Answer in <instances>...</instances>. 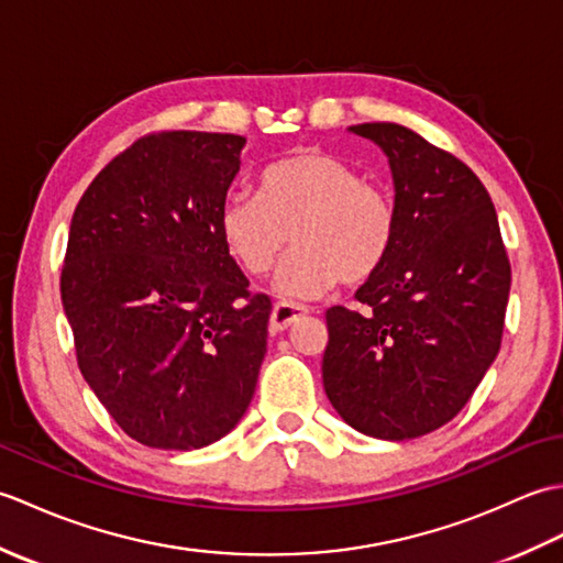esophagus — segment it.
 I'll list each match as a JSON object with an SVG mask.
<instances>
[{
	"label": "esophagus",
	"mask_w": 563,
	"mask_h": 563,
	"mask_svg": "<svg viewBox=\"0 0 563 563\" xmlns=\"http://www.w3.org/2000/svg\"><path fill=\"white\" fill-rule=\"evenodd\" d=\"M307 314H309L307 307L278 302V305L273 307V312H271V329L273 331H285V329H290L295 321H300Z\"/></svg>",
	"instance_id": "1"
}]
</instances>
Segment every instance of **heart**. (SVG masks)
Returning a JSON list of instances; mask_svg holds the SVG:
<instances>
[{
  "mask_svg": "<svg viewBox=\"0 0 563 563\" xmlns=\"http://www.w3.org/2000/svg\"><path fill=\"white\" fill-rule=\"evenodd\" d=\"M220 236L236 266L261 278L295 251L275 275L283 300H312L339 280L357 285L385 266L397 242V206L385 188L324 150H302L271 164L261 196L232 194L220 208Z\"/></svg>",
  "mask_w": 563,
  "mask_h": 563,
  "instance_id": "1",
  "label": "heart"
}]
</instances>
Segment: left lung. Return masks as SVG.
I'll list each match as a JSON object with an SVG mask.
<instances>
[{
  "instance_id": "left-lung-1",
  "label": "left lung",
  "mask_w": 563,
  "mask_h": 563,
  "mask_svg": "<svg viewBox=\"0 0 563 563\" xmlns=\"http://www.w3.org/2000/svg\"><path fill=\"white\" fill-rule=\"evenodd\" d=\"M349 133L385 152L399 227L385 266L355 292L363 312H327L321 377L357 433L411 440L452 421L496 361L510 263L470 166L397 123Z\"/></svg>"
}]
</instances>
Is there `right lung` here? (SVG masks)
<instances>
[{
  "instance_id": "1",
  "label": "right lung",
  "mask_w": 563,
  "mask_h": 563,
  "mask_svg": "<svg viewBox=\"0 0 563 563\" xmlns=\"http://www.w3.org/2000/svg\"><path fill=\"white\" fill-rule=\"evenodd\" d=\"M246 137L137 140L84 190L59 278L84 379L125 433L200 450L242 421L271 300L227 254L220 208Z\"/></svg>"
}]
</instances>
